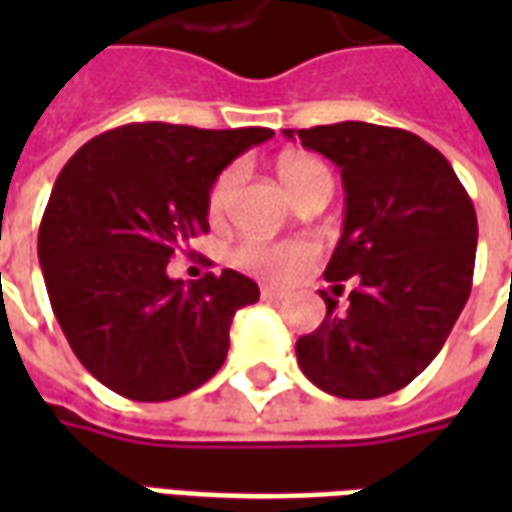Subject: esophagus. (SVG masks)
Segmentation results:
<instances>
[{
  "label": "esophagus",
  "mask_w": 512,
  "mask_h": 512,
  "mask_svg": "<svg viewBox=\"0 0 512 512\" xmlns=\"http://www.w3.org/2000/svg\"><path fill=\"white\" fill-rule=\"evenodd\" d=\"M260 296L268 301H282V299H288V290L274 288V285H263V288H260Z\"/></svg>",
  "instance_id": "34e87169"
}]
</instances>
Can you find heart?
<instances>
[{
  "mask_svg": "<svg viewBox=\"0 0 512 512\" xmlns=\"http://www.w3.org/2000/svg\"><path fill=\"white\" fill-rule=\"evenodd\" d=\"M279 178L285 183V189L293 194V200L304 197L315 186H332V172L329 167L312 156H282L279 161ZM241 169L227 167L216 175L211 191H208V213L213 219H219L227 213L230 202L238 189ZM315 255V246L310 241H282V244H266V241H244L233 252L235 266L255 271L260 277L268 279H285L296 274L304 263H310Z\"/></svg>",
  "mask_w": 512,
  "mask_h": 512,
  "instance_id": "obj_1",
  "label": "heart"
}]
</instances>
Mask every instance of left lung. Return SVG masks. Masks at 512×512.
<instances>
[{
  "instance_id": "left-lung-1",
  "label": "left lung",
  "mask_w": 512,
  "mask_h": 512,
  "mask_svg": "<svg viewBox=\"0 0 512 512\" xmlns=\"http://www.w3.org/2000/svg\"><path fill=\"white\" fill-rule=\"evenodd\" d=\"M296 136L340 167L343 238L323 277L356 282L345 312L321 290L326 318L299 337V367L329 395H392L436 359L472 293L477 213L450 161L411 131L348 120Z\"/></svg>"
}]
</instances>
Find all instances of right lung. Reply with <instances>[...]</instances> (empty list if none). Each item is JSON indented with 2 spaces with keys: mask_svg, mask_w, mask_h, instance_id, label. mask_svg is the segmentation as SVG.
I'll return each mask as SVG.
<instances>
[{
  "mask_svg": "<svg viewBox=\"0 0 512 512\" xmlns=\"http://www.w3.org/2000/svg\"><path fill=\"white\" fill-rule=\"evenodd\" d=\"M271 128L128 123L93 136L57 175L38 233L51 310L90 373L117 395H189L227 359L230 323L260 299L233 268L167 277L169 257L208 233V191Z\"/></svg>",
  "mask_w": 512,
  "mask_h": 512,
  "instance_id": "1",
  "label": "right lung"
}]
</instances>
